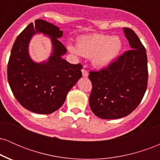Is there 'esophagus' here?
I'll return each mask as SVG.
<instances>
[{"mask_svg": "<svg viewBox=\"0 0 160 160\" xmlns=\"http://www.w3.org/2000/svg\"><path fill=\"white\" fill-rule=\"evenodd\" d=\"M82 74L83 78H88V76H89V73L85 69H82Z\"/></svg>", "mask_w": 160, "mask_h": 160, "instance_id": "esophagus-1", "label": "esophagus"}]
</instances>
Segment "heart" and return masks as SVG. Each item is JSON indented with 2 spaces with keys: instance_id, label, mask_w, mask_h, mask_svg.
<instances>
[{
  "instance_id": "b5f03b06",
  "label": "heart",
  "mask_w": 160,
  "mask_h": 160,
  "mask_svg": "<svg viewBox=\"0 0 160 160\" xmlns=\"http://www.w3.org/2000/svg\"><path fill=\"white\" fill-rule=\"evenodd\" d=\"M68 51L74 56L91 58L92 65L96 68L108 67L118 56L122 48L118 36L93 34L78 38L77 46L68 43Z\"/></svg>"
}]
</instances>
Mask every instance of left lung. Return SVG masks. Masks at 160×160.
<instances>
[{
    "label": "left lung",
    "instance_id": "obj_1",
    "mask_svg": "<svg viewBox=\"0 0 160 160\" xmlns=\"http://www.w3.org/2000/svg\"><path fill=\"white\" fill-rule=\"evenodd\" d=\"M131 49L99 71L89 72L92 89L89 106L101 119L124 117L136 108L148 86L146 49L132 29L123 28Z\"/></svg>",
    "mask_w": 160,
    "mask_h": 160
}]
</instances>
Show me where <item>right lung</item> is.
I'll list each match as a JSON object with an SVG mask.
<instances>
[{
    "instance_id": "obj_1",
    "label": "right lung",
    "mask_w": 160,
    "mask_h": 160,
    "mask_svg": "<svg viewBox=\"0 0 160 160\" xmlns=\"http://www.w3.org/2000/svg\"><path fill=\"white\" fill-rule=\"evenodd\" d=\"M37 33L51 40L52 52L47 61L35 62L29 55V43ZM62 35L58 27L37 19L20 33L12 46L7 66L9 85L19 104L34 113L49 114L59 109L82 77L80 64L73 65L62 58L67 52L58 40Z\"/></svg>"
}]
</instances>
